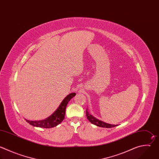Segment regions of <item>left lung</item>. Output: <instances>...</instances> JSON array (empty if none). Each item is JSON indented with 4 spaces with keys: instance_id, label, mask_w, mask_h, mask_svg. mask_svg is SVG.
Masks as SVG:
<instances>
[{
    "instance_id": "obj_1",
    "label": "left lung",
    "mask_w": 159,
    "mask_h": 159,
    "mask_svg": "<svg viewBox=\"0 0 159 159\" xmlns=\"http://www.w3.org/2000/svg\"><path fill=\"white\" fill-rule=\"evenodd\" d=\"M85 114H86V117H87V119L89 120V122L97 126H98L100 127H103V128H112V127H116L117 125H112L110 124L105 123L102 120H99L98 119H96L93 116H92L89 114V112H88L87 108Z\"/></svg>"
}]
</instances>
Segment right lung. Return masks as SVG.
Returning <instances> with one entry per match:
<instances>
[{"label": "right lung", "mask_w": 159, "mask_h": 159, "mask_svg": "<svg viewBox=\"0 0 159 159\" xmlns=\"http://www.w3.org/2000/svg\"><path fill=\"white\" fill-rule=\"evenodd\" d=\"M75 95H76L75 93H71L69 94L61 102L57 109L50 116H49L48 117H47L44 120H35V121L29 120L27 119H25V120H26V121L29 124L34 127L47 128V129L56 127L57 125L60 124L64 119L67 103L70 100V99L73 98Z\"/></svg>", "instance_id": "1"}]
</instances>
